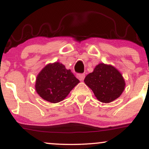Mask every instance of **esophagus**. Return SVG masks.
I'll return each instance as SVG.
<instances>
[{
    "label": "esophagus",
    "instance_id": "34e87169",
    "mask_svg": "<svg viewBox=\"0 0 149 149\" xmlns=\"http://www.w3.org/2000/svg\"><path fill=\"white\" fill-rule=\"evenodd\" d=\"M85 77V75L83 74V73H82V74H78V75H77V78H78V79L80 80V81H83V80H84Z\"/></svg>",
    "mask_w": 149,
    "mask_h": 149
}]
</instances>
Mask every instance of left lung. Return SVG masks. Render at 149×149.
Here are the masks:
<instances>
[{"instance_id":"left-lung-1","label":"left lung","mask_w":149,"mask_h":149,"mask_svg":"<svg viewBox=\"0 0 149 149\" xmlns=\"http://www.w3.org/2000/svg\"><path fill=\"white\" fill-rule=\"evenodd\" d=\"M85 83L100 102L110 103L120 96L125 88L122 74L112 65L100 63L87 75Z\"/></svg>"}]
</instances>
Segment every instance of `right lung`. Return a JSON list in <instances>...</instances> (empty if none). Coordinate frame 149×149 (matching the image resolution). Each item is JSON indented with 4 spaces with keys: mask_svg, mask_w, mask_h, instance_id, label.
I'll return each mask as SVG.
<instances>
[{
    "mask_svg": "<svg viewBox=\"0 0 149 149\" xmlns=\"http://www.w3.org/2000/svg\"><path fill=\"white\" fill-rule=\"evenodd\" d=\"M79 83L71 70L54 62L46 65L38 74L35 88L42 99L55 104L64 100Z\"/></svg>",
    "mask_w": 149,
    "mask_h": 149,
    "instance_id": "1",
    "label": "right lung"
}]
</instances>
